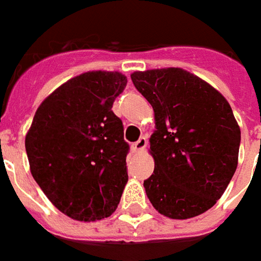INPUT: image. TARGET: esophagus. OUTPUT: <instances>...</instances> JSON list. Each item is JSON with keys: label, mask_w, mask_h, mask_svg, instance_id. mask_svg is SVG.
Here are the masks:
<instances>
[{"label": "esophagus", "mask_w": 261, "mask_h": 261, "mask_svg": "<svg viewBox=\"0 0 261 261\" xmlns=\"http://www.w3.org/2000/svg\"><path fill=\"white\" fill-rule=\"evenodd\" d=\"M146 145H148V139L142 136V138H139V141H136V142L132 145V148H134V151H143L145 148H146Z\"/></svg>", "instance_id": "1"}]
</instances>
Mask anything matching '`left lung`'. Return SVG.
Wrapping results in <instances>:
<instances>
[{
	"label": "left lung",
	"instance_id": "left-lung-1",
	"mask_svg": "<svg viewBox=\"0 0 261 261\" xmlns=\"http://www.w3.org/2000/svg\"><path fill=\"white\" fill-rule=\"evenodd\" d=\"M130 79L155 113V169L143 181L148 198L169 218L200 216L221 198L237 168L241 134L231 106L178 67L135 71Z\"/></svg>",
	"mask_w": 261,
	"mask_h": 261
}]
</instances>
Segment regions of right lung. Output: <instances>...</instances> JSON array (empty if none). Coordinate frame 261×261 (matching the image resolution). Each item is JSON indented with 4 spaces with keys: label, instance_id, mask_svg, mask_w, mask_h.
Segmentation results:
<instances>
[{
    "label": "right lung",
    "instance_id": "right-lung-1",
    "mask_svg": "<svg viewBox=\"0 0 261 261\" xmlns=\"http://www.w3.org/2000/svg\"><path fill=\"white\" fill-rule=\"evenodd\" d=\"M126 83L102 70L70 79L38 106L25 135L31 175L73 220L106 218L120 201L129 145L112 106Z\"/></svg>",
    "mask_w": 261,
    "mask_h": 261
}]
</instances>
